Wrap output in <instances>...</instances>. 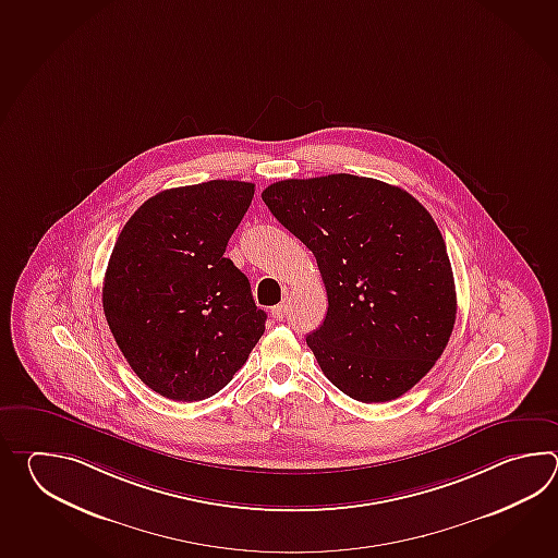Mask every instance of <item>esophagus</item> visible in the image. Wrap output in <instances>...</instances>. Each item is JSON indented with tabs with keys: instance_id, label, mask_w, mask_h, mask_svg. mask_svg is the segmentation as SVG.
Returning <instances> with one entry per match:
<instances>
[{
	"instance_id": "obj_1",
	"label": "esophagus",
	"mask_w": 558,
	"mask_h": 558,
	"mask_svg": "<svg viewBox=\"0 0 558 558\" xmlns=\"http://www.w3.org/2000/svg\"><path fill=\"white\" fill-rule=\"evenodd\" d=\"M284 313H287V305L284 303H279V305H275L271 308V315H274L275 320H283Z\"/></svg>"
}]
</instances>
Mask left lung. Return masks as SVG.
Wrapping results in <instances>:
<instances>
[{
    "instance_id": "8db88e82",
    "label": "left lung",
    "mask_w": 558,
    "mask_h": 558,
    "mask_svg": "<svg viewBox=\"0 0 558 558\" xmlns=\"http://www.w3.org/2000/svg\"><path fill=\"white\" fill-rule=\"evenodd\" d=\"M315 255L327 315L307 344L325 377L361 403L413 389L449 343L457 293L445 239L411 193L335 173L262 193Z\"/></svg>"
}]
</instances>
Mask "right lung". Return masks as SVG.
I'll return each instance as SVG.
<instances>
[{
  "label": "right lung",
  "instance_id": "right-lung-1",
  "mask_svg": "<svg viewBox=\"0 0 558 558\" xmlns=\"http://www.w3.org/2000/svg\"><path fill=\"white\" fill-rule=\"evenodd\" d=\"M253 183L161 191L131 215L107 263L104 313L135 375L171 401L221 391L265 331L250 279L223 257Z\"/></svg>",
  "mask_w": 558,
  "mask_h": 558
}]
</instances>
